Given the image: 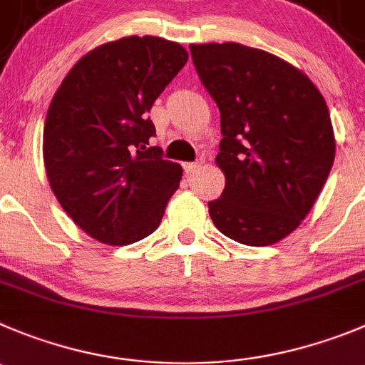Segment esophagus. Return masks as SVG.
<instances>
[{"label":"esophagus","mask_w":365,"mask_h":365,"mask_svg":"<svg viewBox=\"0 0 365 365\" xmlns=\"http://www.w3.org/2000/svg\"><path fill=\"white\" fill-rule=\"evenodd\" d=\"M200 167H202V162L183 163V171H185V175H194L196 171H200Z\"/></svg>","instance_id":"esophagus-1"}]
</instances>
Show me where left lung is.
Returning <instances> with one entry per match:
<instances>
[{
    "label": "left lung",
    "mask_w": 365,
    "mask_h": 365,
    "mask_svg": "<svg viewBox=\"0 0 365 365\" xmlns=\"http://www.w3.org/2000/svg\"><path fill=\"white\" fill-rule=\"evenodd\" d=\"M202 84L220 108L216 163L221 196L209 202L216 229L250 247L297 229L335 160L328 106L290 63L240 43L190 44Z\"/></svg>",
    "instance_id": "left-lung-1"
}]
</instances>
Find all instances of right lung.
Instances as JSON below:
<instances>
[{
  "instance_id": "right-lung-1",
  "label": "right lung",
  "mask_w": 365,
  "mask_h": 365,
  "mask_svg": "<svg viewBox=\"0 0 365 365\" xmlns=\"http://www.w3.org/2000/svg\"><path fill=\"white\" fill-rule=\"evenodd\" d=\"M182 44L129 36L88 52L50 102L43 158L68 216L93 240L131 245L156 230L182 167L149 148L148 113L185 66Z\"/></svg>"
}]
</instances>
